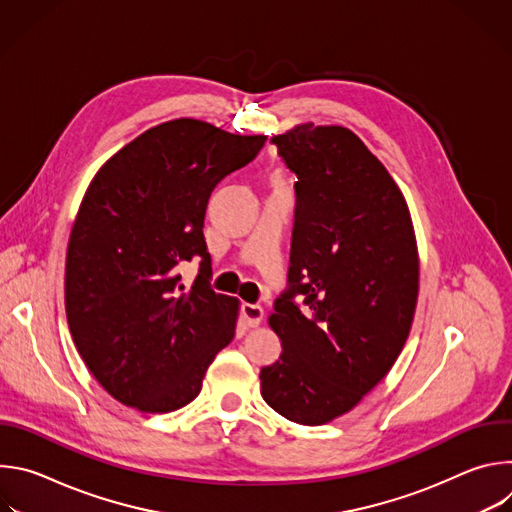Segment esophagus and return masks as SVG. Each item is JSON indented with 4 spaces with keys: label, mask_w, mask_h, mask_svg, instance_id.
I'll return each mask as SVG.
<instances>
[{
    "label": "esophagus",
    "mask_w": 512,
    "mask_h": 512,
    "mask_svg": "<svg viewBox=\"0 0 512 512\" xmlns=\"http://www.w3.org/2000/svg\"><path fill=\"white\" fill-rule=\"evenodd\" d=\"M241 314H243L247 326H251V328L259 326L263 320V308L259 304H243Z\"/></svg>",
    "instance_id": "34e87169"
}]
</instances>
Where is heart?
<instances>
[{"mask_svg":"<svg viewBox=\"0 0 512 512\" xmlns=\"http://www.w3.org/2000/svg\"><path fill=\"white\" fill-rule=\"evenodd\" d=\"M277 180H281V176H279V174H277Z\"/></svg>","mask_w":512,"mask_h":512,"instance_id":"heart-1","label":"heart"}]
</instances>
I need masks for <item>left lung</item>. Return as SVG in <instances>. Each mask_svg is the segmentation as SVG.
Segmentation results:
<instances>
[{
	"label": "left lung",
	"mask_w": 512,
	"mask_h": 512,
	"mask_svg": "<svg viewBox=\"0 0 512 512\" xmlns=\"http://www.w3.org/2000/svg\"><path fill=\"white\" fill-rule=\"evenodd\" d=\"M271 143L298 176L287 289L269 318L279 358L261 397L289 421L322 425L391 371L409 336L419 259L407 202L350 129L298 125Z\"/></svg>",
	"instance_id": "left-lung-1"
}]
</instances>
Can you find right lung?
Segmentation results:
<instances>
[{
    "label": "right lung",
    "mask_w": 512,
    "mask_h": 512,
    "mask_svg": "<svg viewBox=\"0 0 512 512\" xmlns=\"http://www.w3.org/2000/svg\"><path fill=\"white\" fill-rule=\"evenodd\" d=\"M265 139L174 119L93 178L66 251V320L93 377L123 405H188L233 340L239 302L210 287L204 214L216 184L253 162ZM194 256L201 267L186 292L177 271Z\"/></svg>",
    "instance_id": "1"
}]
</instances>
